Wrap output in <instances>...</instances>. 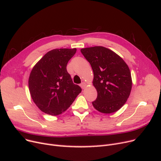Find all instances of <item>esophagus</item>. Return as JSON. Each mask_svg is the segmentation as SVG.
Masks as SVG:
<instances>
[{"mask_svg": "<svg viewBox=\"0 0 161 161\" xmlns=\"http://www.w3.org/2000/svg\"><path fill=\"white\" fill-rule=\"evenodd\" d=\"M80 86H81V88H82V89H85V87L86 86V84L85 83V82H82V83L80 84Z\"/></svg>", "mask_w": 161, "mask_h": 161, "instance_id": "1", "label": "esophagus"}]
</instances>
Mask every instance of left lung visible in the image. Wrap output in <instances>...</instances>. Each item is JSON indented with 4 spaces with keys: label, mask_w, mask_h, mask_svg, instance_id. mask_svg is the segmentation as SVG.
Masks as SVG:
<instances>
[{
    "label": "left lung",
    "mask_w": 161,
    "mask_h": 161,
    "mask_svg": "<svg viewBox=\"0 0 161 161\" xmlns=\"http://www.w3.org/2000/svg\"><path fill=\"white\" fill-rule=\"evenodd\" d=\"M80 52L93 71L92 83L97 97L92 105L103 114L119 110L128 99L132 85L128 66L117 53L105 47L82 48Z\"/></svg>",
    "instance_id": "left-lung-1"
}]
</instances>
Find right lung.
Segmentation results:
<instances>
[{
    "mask_svg": "<svg viewBox=\"0 0 161 161\" xmlns=\"http://www.w3.org/2000/svg\"><path fill=\"white\" fill-rule=\"evenodd\" d=\"M76 52V48L48 52L30 73L29 89L31 98L38 108L47 114H62L82 91L73 83L66 70L68 62Z\"/></svg>",
    "mask_w": 161,
    "mask_h": 161,
    "instance_id": "add662e5",
    "label": "right lung"
}]
</instances>
